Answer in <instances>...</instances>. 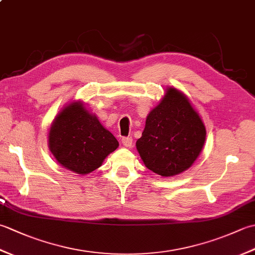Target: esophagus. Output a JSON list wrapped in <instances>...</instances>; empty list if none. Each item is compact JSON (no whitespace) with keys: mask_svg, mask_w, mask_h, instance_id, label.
<instances>
[{"mask_svg":"<svg viewBox=\"0 0 255 255\" xmlns=\"http://www.w3.org/2000/svg\"><path fill=\"white\" fill-rule=\"evenodd\" d=\"M122 142L124 144V147L130 148L132 145V138L131 137H124V138H122Z\"/></svg>","mask_w":255,"mask_h":255,"instance_id":"esophagus-1","label":"esophagus"}]
</instances>
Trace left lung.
Returning <instances> with one entry per match:
<instances>
[{"mask_svg":"<svg viewBox=\"0 0 255 255\" xmlns=\"http://www.w3.org/2000/svg\"><path fill=\"white\" fill-rule=\"evenodd\" d=\"M205 139V125L187 96L167 88L159 105L147 116L136 147L149 170L161 176H173L192 166Z\"/></svg>","mask_w":255,"mask_h":255,"instance_id":"1","label":"left lung"}]
</instances>
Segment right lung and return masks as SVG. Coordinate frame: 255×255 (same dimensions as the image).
<instances>
[{"label":"right lung","instance_id":"add662e5","mask_svg":"<svg viewBox=\"0 0 255 255\" xmlns=\"http://www.w3.org/2000/svg\"><path fill=\"white\" fill-rule=\"evenodd\" d=\"M48 145L63 167L84 175L99 169L119 143L99 118L78 101L70 103L56 116Z\"/></svg>","mask_w":255,"mask_h":255}]
</instances>
